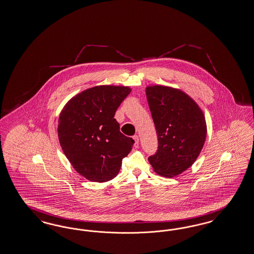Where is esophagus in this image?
Returning a JSON list of instances; mask_svg holds the SVG:
<instances>
[{"instance_id":"1","label":"esophagus","mask_w":254,"mask_h":254,"mask_svg":"<svg viewBox=\"0 0 254 254\" xmlns=\"http://www.w3.org/2000/svg\"><path fill=\"white\" fill-rule=\"evenodd\" d=\"M133 139H134V141H135L134 146H135V147H138V146H139V137H138L137 135H135V136H133Z\"/></svg>"}]
</instances>
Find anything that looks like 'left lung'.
<instances>
[{
  "label": "left lung",
  "instance_id": "obj_1",
  "mask_svg": "<svg viewBox=\"0 0 254 254\" xmlns=\"http://www.w3.org/2000/svg\"><path fill=\"white\" fill-rule=\"evenodd\" d=\"M159 146L148 161L162 177L174 178L192 166L202 150L207 125L201 109L184 91L168 86L145 88Z\"/></svg>",
  "mask_w": 254,
  "mask_h": 254
}]
</instances>
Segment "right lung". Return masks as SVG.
Returning a JSON list of instances; mask_svg holds the SVG:
<instances>
[{
	"instance_id": "add662e5",
	"label": "right lung",
	"mask_w": 254,
	"mask_h": 254,
	"mask_svg": "<svg viewBox=\"0 0 254 254\" xmlns=\"http://www.w3.org/2000/svg\"><path fill=\"white\" fill-rule=\"evenodd\" d=\"M131 89L95 86L74 95L63 107L58 126L61 148L74 170L91 182L105 183L120 171L134 140L123 135L115 112Z\"/></svg>"
}]
</instances>
